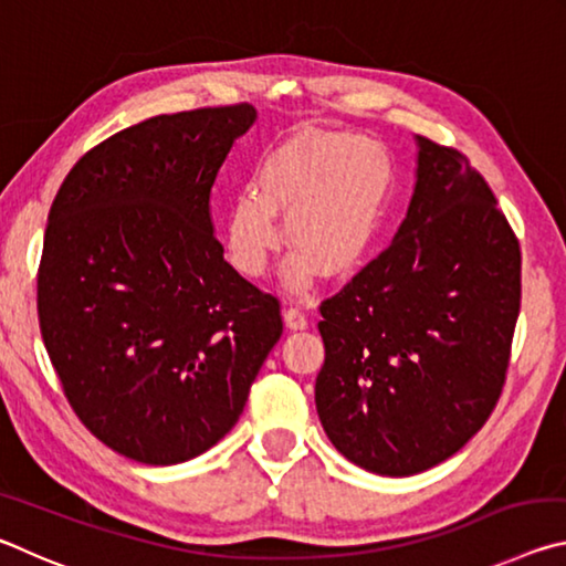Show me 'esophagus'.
I'll return each instance as SVG.
<instances>
[{
  "label": "esophagus",
  "mask_w": 566,
  "mask_h": 566,
  "mask_svg": "<svg viewBox=\"0 0 566 566\" xmlns=\"http://www.w3.org/2000/svg\"><path fill=\"white\" fill-rule=\"evenodd\" d=\"M284 324H286V329H304L306 327V317H304V312L300 310V306H284Z\"/></svg>",
  "instance_id": "obj_1"
}]
</instances>
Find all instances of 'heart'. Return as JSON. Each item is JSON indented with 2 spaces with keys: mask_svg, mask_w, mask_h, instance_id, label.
I'll list each match as a JSON object with an SVG mask.
<instances>
[{
  "mask_svg": "<svg viewBox=\"0 0 566 566\" xmlns=\"http://www.w3.org/2000/svg\"><path fill=\"white\" fill-rule=\"evenodd\" d=\"M395 167L387 149L344 132H304L284 142L256 171V195L242 191L227 214V252L234 270L260 276L284 239L292 290L317 270L342 280L359 270L385 227Z\"/></svg>",
  "mask_w": 566,
  "mask_h": 566,
  "instance_id": "1",
  "label": "heart"
}]
</instances>
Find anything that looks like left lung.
<instances>
[{"label":"left lung","instance_id":"8db88e82","mask_svg":"<svg viewBox=\"0 0 566 566\" xmlns=\"http://www.w3.org/2000/svg\"><path fill=\"white\" fill-rule=\"evenodd\" d=\"M417 147L399 232L319 306V421L349 462L385 476L424 472L484 427L522 300L520 239L490 185L462 151Z\"/></svg>","mask_w":566,"mask_h":566}]
</instances>
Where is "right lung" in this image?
Wrapping results in <instances>:
<instances>
[{
  "label": "right lung",
  "instance_id": "right-lung-1",
  "mask_svg": "<svg viewBox=\"0 0 566 566\" xmlns=\"http://www.w3.org/2000/svg\"><path fill=\"white\" fill-rule=\"evenodd\" d=\"M252 104L159 114L90 149L56 191L36 276L44 347L82 424L179 464L237 424L282 337L280 300L224 260L209 195Z\"/></svg>",
  "mask_w": 566,
  "mask_h": 566
}]
</instances>
